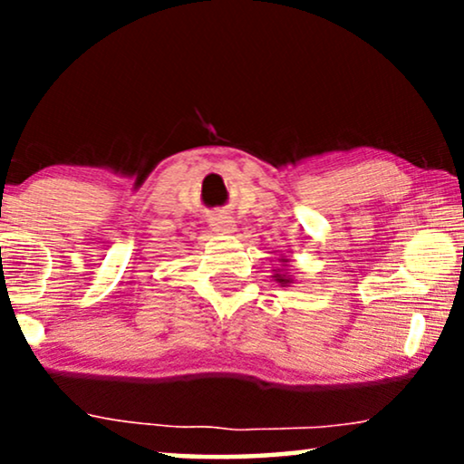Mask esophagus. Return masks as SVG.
I'll list each match as a JSON object with an SVG mask.
<instances>
[{"label": "esophagus", "instance_id": "esophagus-1", "mask_svg": "<svg viewBox=\"0 0 464 464\" xmlns=\"http://www.w3.org/2000/svg\"><path fill=\"white\" fill-rule=\"evenodd\" d=\"M211 226H213V230H218L221 234H230V232L237 230V224H234V219L226 218V215H218V218H213Z\"/></svg>", "mask_w": 464, "mask_h": 464}]
</instances>
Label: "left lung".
I'll return each instance as SVG.
<instances>
[{
  "instance_id": "1",
  "label": "left lung",
  "mask_w": 464,
  "mask_h": 464,
  "mask_svg": "<svg viewBox=\"0 0 464 464\" xmlns=\"http://www.w3.org/2000/svg\"><path fill=\"white\" fill-rule=\"evenodd\" d=\"M278 262H281L283 266H287L289 264V257L287 256H281V257H278ZM272 278H275L278 285H283V287H289V285L294 283V278H291V275H287V272H285V270H275V276H272Z\"/></svg>"
}]
</instances>
